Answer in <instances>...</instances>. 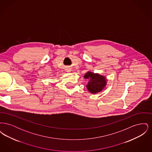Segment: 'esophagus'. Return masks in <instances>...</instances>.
Instances as JSON below:
<instances>
[{"instance_id":"34e87169","label":"esophagus","mask_w":152,"mask_h":152,"mask_svg":"<svg viewBox=\"0 0 152 152\" xmlns=\"http://www.w3.org/2000/svg\"><path fill=\"white\" fill-rule=\"evenodd\" d=\"M67 72H71V70L70 69H67Z\"/></svg>"}]
</instances>
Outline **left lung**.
<instances>
[{"mask_svg": "<svg viewBox=\"0 0 152 152\" xmlns=\"http://www.w3.org/2000/svg\"><path fill=\"white\" fill-rule=\"evenodd\" d=\"M84 78L89 80L86 87L88 91L92 94L100 92L107 83V80L105 76L90 71L85 74Z\"/></svg>", "mask_w": 152, "mask_h": 152, "instance_id": "1", "label": "left lung"}]
</instances>
